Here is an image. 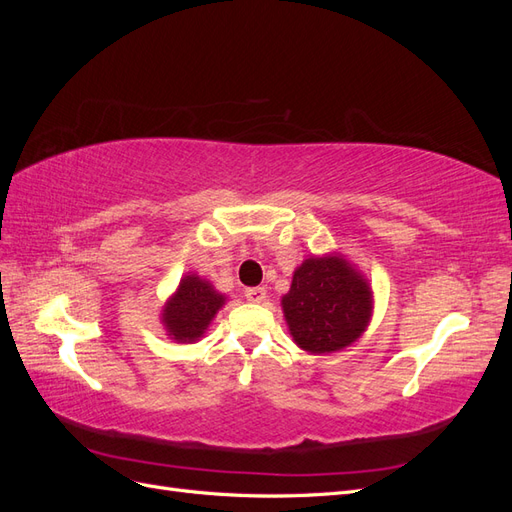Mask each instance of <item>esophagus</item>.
I'll return each mask as SVG.
<instances>
[{
  "label": "esophagus",
  "mask_w": 512,
  "mask_h": 512,
  "mask_svg": "<svg viewBox=\"0 0 512 512\" xmlns=\"http://www.w3.org/2000/svg\"><path fill=\"white\" fill-rule=\"evenodd\" d=\"M245 299L250 303H262L267 299V290L262 286H256V288H245Z\"/></svg>",
  "instance_id": "obj_1"
}]
</instances>
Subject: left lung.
<instances>
[{
    "label": "left lung",
    "mask_w": 512,
    "mask_h": 512,
    "mask_svg": "<svg viewBox=\"0 0 512 512\" xmlns=\"http://www.w3.org/2000/svg\"><path fill=\"white\" fill-rule=\"evenodd\" d=\"M282 312L294 344L309 354H331L367 331L374 292L344 254L307 256L292 273Z\"/></svg>",
    "instance_id": "1"
}]
</instances>
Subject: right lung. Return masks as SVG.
<instances>
[{
	"label": "right lung",
	"mask_w": 512,
	"mask_h": 512,
	"mask_svg": "<svg viewBox=\"0 0 512 512\" xmlns=\"http://www.w3.org/2000/svg\"><path fill=\"white\" fill-rule=\"evenodd\" d=\"M226 305V294L218 292L205 277L188 273L177 290L166 299L160 322L166 335L177 344H194L205 337L211 320Z\"/></svg>",
	"instance_id": "add662e5"
}]
</instances>
